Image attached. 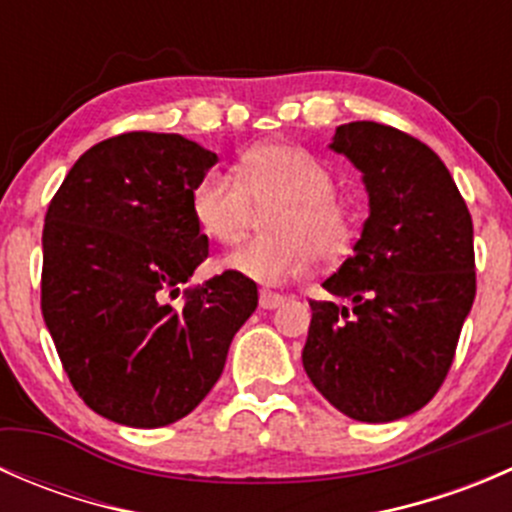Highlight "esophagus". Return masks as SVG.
Listing matches in <instances>:
<instances>
[{
	"instance_id": "1",
	"label": "esophagus",
	"mask_w": 512,
	"mask_h": 512,
	"mask_svg": "<svg viewBox=\"0 0 512 512\" xmlns=\"http://www.w3.org/2000/svg\"><path fill=\"white\" fill-rule=\"evenodd\" d=\"M282 302H285V297H282V294L270 292V289H262L260 292V307L262 309H275V307H280Z\"/></svg>"
}]
</instances>
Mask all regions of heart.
<instances>
[{"instance_id": "heart-1", "label": "heart", "mask_w": 512, "mask_h": 512, "mask_svg": "<svg viewBox=\"0 0 512 512\" xmlns=\"http://www.w3.org/2000/svg\"><path fill=\"white\" fill-rule=\"evenodd\" d=\"M337 180L317 156L287 143L250 148L235 175L208 170L193 188V215L210 240L235 245L265 218L270 237L247 242L225 267L257 285L275 287L302 277L314 260L337 262L352 247L354 223L334 198Z\"/></svg>"}]
</instances>
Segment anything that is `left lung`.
I'll return each instance as SVG.
<instances>
[{
	"label": "left lung",
	"mask_w": 512,
	"mask_h": 512,
	"mask_svg": "<svg viewBox=\"0 0 512 512\" xmlns=\"http://www.w3.org/2000/svg\"><path fill=\"white\" fill-rule=\"evenodd\" d=\"M369 218L324 289L354 309L309 302L302 364L319 394L354 421L389 423L423 409L453 364L476 299L473 220L443 160L374 121L337 128Z\"/></svg>",
	"instance_id": "obj_1"
}]
</instances>
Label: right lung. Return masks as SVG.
<instances>
[{
	"label": "right lung",
	"mask_w": 512,
	"mask_h": 512,
	"mask_svg": "<svg viewBox=\"0 0 512 512\" xmlns=\"http://www.w3.org/2000/svg\"><path fill=\"white\" fill-rule=\"evenodd\" d=\"M215 163L178 133H121L76 160L46 210L41 314L76 394L108 421L188 416L255 312V282L230 270L170 304L208 257L193 188Z\"/></svg>",
	"instance_id": "obj_1"
}]
</instances>
